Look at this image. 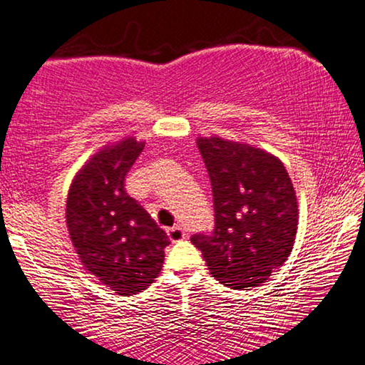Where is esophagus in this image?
I'll return each mask as SVG.
<instances>
[{
    "label": "esophagus",
    "mask_w": 365,
    "mask_h": 365,
    "mask_svg": "<svg viewBox=\"0 0 365 365\" xmlns=\"http://www.w3.org/2000/svg\"><path fill=\"white\" fill-rule=\"evenodd\" d=\"M167 235H168V238H170V241H173V243H177V241H182V240L187 238V233L183 232L182 227H177V225H175V227L168 228Z\"/></svg>",
    "instance_id": "1"
}]
</instances>
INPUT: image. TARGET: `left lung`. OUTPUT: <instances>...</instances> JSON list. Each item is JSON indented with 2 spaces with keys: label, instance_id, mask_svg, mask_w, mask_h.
Segmentation results:
<instances>
[{
  "label": "left lung",
  "instance_id": "8db88e82",
  "mask_svg": "<svg viewBox=\"0 0 365 365\" xmlns=\"http://www.w3.org/2000/svg\"><path fill=\"white\" fill-rule=\"evenodd\" d=\"M213 192L215 228L192 243L213 278L233 289L264 283L291 255L297 200L283 162L248 143L198 137Z\"/></svg>",
  "mask_w": 365,
  "mask_h": 365
}]
</instances>
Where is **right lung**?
I'll use <instances>...</instances> for the list:
<instances>
[{
    "mask_svg": "<svg viewBox=\"0 0 365 365\" xmlns=\"http://www.w3.org/2000/svg\"><path fill=\"white\" fill-rule=\"evenodd\" d=\"M145 142L133 137L101 148L76 173L66 223L84 268L120 296L137 294L160 273L167 233L125 192V175Z\"/></svg>",
    "mask_w": 365,
    "mask_h": 365,
    "instance_id": "obj_1",
    "label": "right lung"
}]
</instances>
